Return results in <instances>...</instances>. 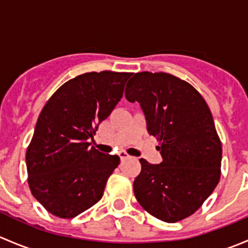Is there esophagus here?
<instances>
[{"label":"esophagus","mask_w":248,"mask_h":248,"mask_svg":"<svg viewBox=\"0 0 248 248\" xmlns=\"http://www.w3.org/2000/svg\"><path fill=\"white\" fill-rule=\"evenodd\" d=\"M119 156H120V158H121V161H124V159H127V158H129V157H131L128 154H127L126 151H120Z\"/></svg>","instance_id":"34e87169"}]
</instances>
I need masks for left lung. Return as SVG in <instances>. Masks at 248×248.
<instances>
[{
  "label": "left lung",
  "instance_id": "1",
  "mask_svg": "<svg viewBox=\"0 0 248 248\" xmlns=\"http://www.w3.org/2000/svg\"><path fill=\"white\" fill-rule=\"evenodd\" d=\"M124 96L139 102L163 158L159 164L139 159L141 171L133 184L137 201L168 223L191 216L221 177L222 144L206 102L191 84L163 72L136 73Z\"/></svg>",
  "mask_w": 248,
  "mask_h": 248
}]
</instances>
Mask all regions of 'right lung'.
I'll list each match as a JSON object with an SVG mask.
<instances>
[{
  "mask_svg": "<svg viewBox=\"0 0 248 248\" xmlns=\"http://www.w3.org/2000/svg\"><path fill=\"white\" fill-rule=\"evenodd\" d=\"M131 76L110 71L78 76L39 114L26 151L27 181L50 214L73 218L101 201L120 157L102 154L89 139L122 98Z\"/></svg>",
  "mask_w": 248,
  "mask_h": 248,
  "instance_id": "obj_1",
  "label": "right lung"
}]
</instances>
